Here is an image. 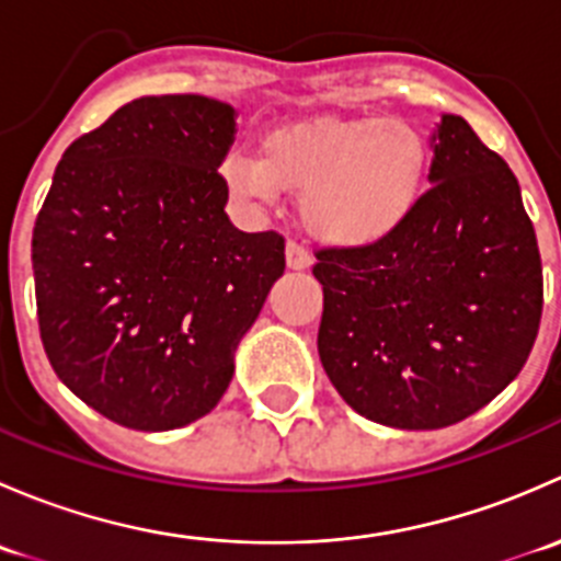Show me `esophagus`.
<instances>
[{"mask_svg":"<svg viewBox=\"0 0 561 561\" xmlns=\"http://www.w3.org/2000/svg\"><path fill=\"white\" fill-rule=\"evenodd\" d=\"M309 265H312V254H309L301 244L290 241V244H287V268L304 271L309 268Z\"/></svg>","mask_w":561,"mask_h":561,"instance_id":"obj_1","label":"esophagus"}]
</instances>
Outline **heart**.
<instances>
[{
	"label": "heart",
	"instance_id": "b5f03b06",
	"mask_svg": "<svg viewBox=\"0 0 561 561\" xmlns=\"http://www.w3.org/2000/svg\"><path fill=\"white\" fill-rule=\"evenodd\" d=\"M428 168L421 129L401 118H312L265 135L260 157L230 151L222 175L244 201L304 195V222L336 247H369L417 203Z\"/></svg>",
	"mask_w": 561,
	"mask_h": 561
}]
</instances>
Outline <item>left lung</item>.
<instances>
[{"label": "left lung", "mask_w": 561, "mask_h": 561, "mask_svg": "<svg viewBox=\"0 0 561 561\" xmlns=\"http://www.w3.org/2000/svg\"><path fill=\"white\" fill-rule=\"evenodd\" d=\"M428 190L369 247L317 249L322 369L358 415L443 428L524 369L542 314V263L522 186L461 116L432 135Z\"/></svg>", "instance_id": "8db88e82"}]
</instances>
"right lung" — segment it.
Wrapping results in <instances>:
<instances>
[{"label": "right lung", "instance_id": "1", "mask_svg": "<svg viewBox=\"0 0 561 561\" xmlns=\"http://www.w3.org/2000/svg\"><path fill=\"white\" fill-rule=\"evenodd\" d=\"M233 140V105L162 94L118 107L56 165L32 233L39 339L56 377L118 426L211 412L285 271L279 233L225 214Z\"/></svg>", "mask_w": 561, "mask_h": 561}]
</instances>
